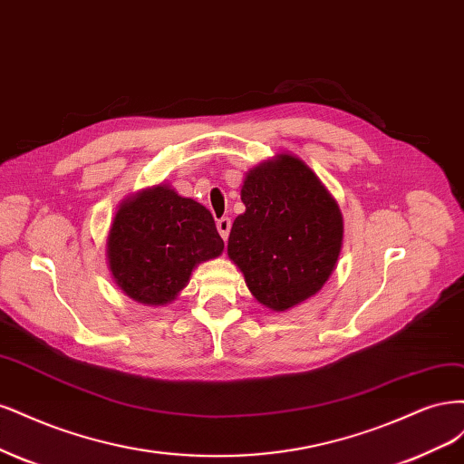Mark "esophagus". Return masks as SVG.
Instances as JSON below:
<instances>
[{
    "label": "esophagus",
    "instance_id": "34e87169",
    "mask_svg": "<svg viewBox=\"0 0 464 464\" xmlns=\"http://www.w3.org/2000/svg\"><path fill=\"white\" fill-rule=\"evenodd\" d=\"M218 231H219V235H221L223 241H227L229 231H231V219H229V218H221V219H218Z\"/></svg>",
    "mask_w": 464,
    "mask_h": 464
}]
</instances>
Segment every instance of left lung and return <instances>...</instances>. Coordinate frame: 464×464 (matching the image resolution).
Masks as SVG:
<instances>
[{
	"instance_id": "1",
	"label": "left lung",
	"mask_w": 464,
	"mask_h": 464,
	"mask_svg": "<svg viewBox=\"0 0 464 464\" xmlns=\"http://www.w3.org/2000/svg\"><path fill=\"white\" fill-rule=\"evenodd\" d=\"M227 254L254 298L285 312L316 295L335 270L343 216L303 160L279 154L250 169L241 187Z\"/></svg>"
}]
</instances>
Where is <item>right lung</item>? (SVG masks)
I'll return each mask as SVG.
<instances>
[{"instance_id":"obj_1","label":"right lung","mask_w":464,"mask_h":464,"mask_svg":"<svg viewBox=\"0 0 464 464\" xmlns=\"http://www.w3.org/2000/svg\"><path fill=\"white\" fill-rule=\"evenodd\" d=\"M210 210L158 185L132 194L115 212L108 235V266L132 301L163 306L181 293L200 262L219 256Z\"/></svg>"}]
</instances>
